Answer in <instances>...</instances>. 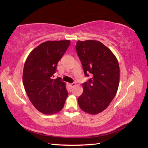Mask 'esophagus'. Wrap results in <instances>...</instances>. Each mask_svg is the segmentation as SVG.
Wrapping results in <instances>:
<instances>
[{"label": "esophagus", "instance_id": "esophagus-1", "mask_svg": "<svg viewBox=\"0 0 148 148\" xmlns=\"http://www.w3.org/2000/svg\"><path fill=\"white\" fill-rule=\"evenodd\" d=\"M76 85V83H71V84H70V86H71V88H73V87H74Z\"/></svg>", "mask_w": 148, "mask_h": 148}]
</instances>
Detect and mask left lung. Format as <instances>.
<instances>
[{
	"mask_svg": "<svg viewBox=\"0 0 148 148\" xmlns=\"http://www.w3.org/2000/svg\"><path fill=\"white\" fill-rule=\"evenodd\" d=\"M76 50L85 77L91 78L83 84V92L78 98L81 109L89 114L104 110L113 100L119 84L120 68L110 49L95 40L78 41Z\"/></svg>",
	"mask_w": 148,
	"mask_h": 148,
	"instance_id": "8db88e82",
	"label": "left lung"
}]
</instances>
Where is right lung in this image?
<instances>
[{"label": "right lung", "instance_id": "right-lung-1", "mask_svg": "<svg viewBox=\"0 0 148 148\" xmlns=\"http://www.w3.org/2000/svg\"><path fill=\"white\" fill-rule=\"evenodd\" d=\"M70 40L48 41L30 52L24 65L23 83L34 107L42 114L60 111L68 96L65 83L53 79L58 62L70 46Z\"/></svg>", "mask_w": 148, "mask_h": 148}]
</instances>
